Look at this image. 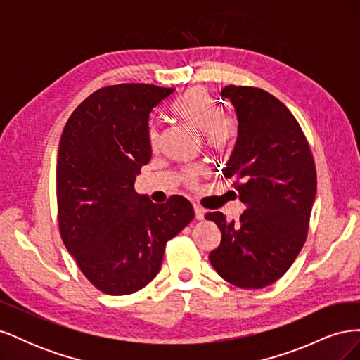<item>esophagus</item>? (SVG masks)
<instances>
[{
	"label": "esophagus",
	"mask_w": 360,
	"mask_h": 360,
	"mask_svg": "<svg viewBox=\"0 0 360 360\" xmlns=\"http://www.w3.org/2000/svg\"><path fill=\"white\" fill-rule=\"evenodd\" d=\"M193 210H195V217H197L198 221H202L205 216V210L202 209V207L198 204H193Z\"/></svg>",
	"instance_id": "34e87169"
}]
</instances>
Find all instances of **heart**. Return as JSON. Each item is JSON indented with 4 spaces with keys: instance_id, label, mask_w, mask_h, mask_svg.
<instances>
[{
    "instance_id": "b5f03b06",
    "label": "heart",
    "mask_w": 360,
    "mask_h": 360,
    "mask_svg": "<svg viewBox=\"0 0 360 360\" xmlns=\"http://www.w3.org/2000/svg\"><path fill=\"white\" fill-rule=\"evenodd\" d=\"M172 114L180 118L195 132L204 135L205 146L212 151H225L231 147L236 138V123L230 117L222 115L221 108L213 101V97L201 86H193L184 93L172 105ZM159 134L156 129L150 130V143L156 146ZM197 179V171L186 172V181L193 183Z\"/></svg>"
}]
</instances>
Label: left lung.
I'll list each match as a JSON object with an SVG mask.
<instances>
[{
    "mask_svg": "<svg viewBox=\"0 0 360 360\" xmlns=\"http://www.w3.org/2000/svg\"><path fill=\"white\" fill-rule=\"evenodd\" d=\"M221 94L238 122L224 177L233 179L246 210L236 222L221 212L205 214L222 234L209 259L230 284L263 288L285 274L307 240L317 172L297 120L275 96L236 85Z\"/></svg>",
    "mask_w": 360,
    "mask_h": 360,
    "instance_id": "left-lung-1",
    "label": "left lung"
}]
</instances>
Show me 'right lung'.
Segmentation results:
<instances>
[{
	"instance_id": "obj_1",
	"label": "right lung",
	"mask_w": 360,
	"mask_h": 360,
	"mask_svg": "<svg viewBox=\"0 0 360 360\" xmlns=\"http://www.w3.org/2000/svg\"><path fill=\"white\" fill-rule=\"evenodd\" d=\"M172 93L148 84L103 86L76 108L60 139L63 243L85 278L111 296L153 281L167 242L195 216L180 195L155 204L135 191L141 167L151 159L150 112Z\"/></svg>"
}]
</instances>
